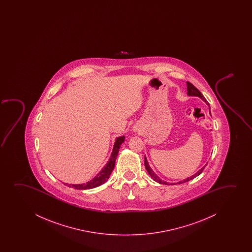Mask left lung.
Masks as SVG:
<instances>
[{
	"mask_svg": "<svg viewBox=\"0 0 252 252\" xmlns=\"http://www.w3.org/2000/svg\"><path fill=\"white\" fill-rule=\"evenodd\" d=\"M187 90H188V95H189V96H198L200 97V99L201 100H203V101H205L206 102V104H207V106L209 107V111H210V106H209V104H208V102H207V100L205 99V97L202 95V94L200 93V91L199 90H197L196 88L195 87L193 86V84L192 83H189V82H187ZM210 113V112H209ZM207 165V164H206ZM206 165L204 166V167H202L201 169L198 171V172L195 173L194 175H193L192 176H189V177H188V178H186L185 180H183V181H180V182H178L177 183V184H181V183H186V182H189V181H190V180L193 179V178H195L196 176H199V175H200L201 174V172L203 171V169H205V167H206ZM145 169H146V170H147V172L149 173V175L151 176V177H152V179L154 180L155 182H157V183H160V184H165V185H172V184H176V183H167V182H165V181H162V179H160L159 178V176H157V174H155V172L152 170V168L150 167V165H149V162L148 161H147V158H145Z\"/></svg>",
	"mask_w": 252,
	"mask_h": 252,
	"instance_id": "1",
	"label": "left lung"
}]
</instances>
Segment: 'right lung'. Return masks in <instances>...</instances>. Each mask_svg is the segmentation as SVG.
I'll return each mask as SVG.
<instances>
[{"mask_svg": "<svg viewBox=\"0 0 252 252\" xmlns=\"http://www.w3.org/2000/svg\"><path fill=\"white\" fill-rule=\"evenodd\" d=\"M124 141L125 136H121V137H118L116 138V140L114 142L113 152L111 153L110 158L108 160V162H107V164L104 166L103 169H101L100 172L98 173L96 176L94 177L93 179L86 183L72 184V185L70 184L68 187L74 188L76 189H94V188L100 186L101 184L106 183L108 178H109L113 169H114L118 153H119V151H120V148H121V145H122V143Z\"/></svg>", "mask_w": 252, "mask_h": 252, "instance_id": "obj_1", "label": "right lung"}]
</instances>
